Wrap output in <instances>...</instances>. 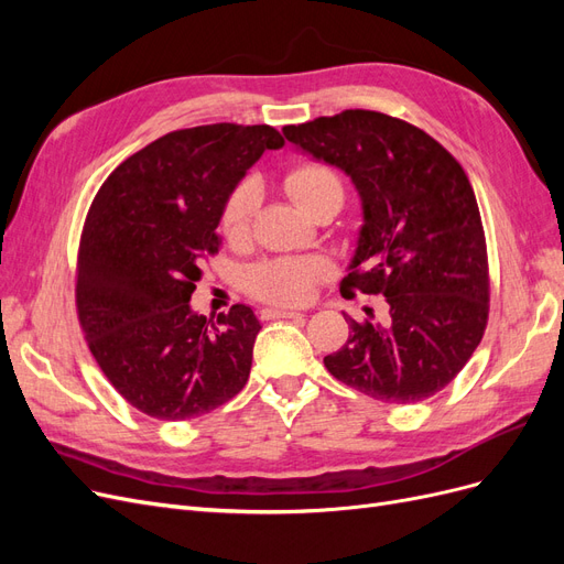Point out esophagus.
I'll use <instances>...</instances> for the list:
<instances>
[{"mask_svg":"<svg viewBox=\"0 0 564 564\" xmlns=\"http://www.w3.org/2000/svg\"><path fill=\"white\" fill-rule=\"evenodd\" d=\"M263 319H284V317H303L301 311H292V308H265L261 311Z\"/></svg>","mask_w":564,"mask_h":564,"instance_id":"34e87169","label":"esophagus"}]
</instances>
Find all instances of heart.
<instances>
[{"label":"heart","mask_w":564,"mask_h":564,"mask_svg":"<svg viewBox=\"0 0 564 564\" xmlns=\"http://www.w3.org/2000/svg\"><path fill=\"white\" fill-rule=\"evenodd\" d=\"M286 191L305 212H313L324 197L340 193V181L327 166L303 164L286 176ZM259 199V185L253 181L235 187L220 214V228L228 240L237 242L249 235ZM329 270L324 259H272L249 268L247 286L251 294L272 303H303L313 296L317 280L327 278Z\"/></svg>","instance_id":"b5f03b06"}]
</instances>
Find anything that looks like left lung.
<instances>
[{
    "label": "left lung",
    "instance_id": "left-lung-1",
    "mask_svg": "<svg viewBox=\"0 0 564 564\" xmlns=\"http://www.w3.org/2000/svg\"><path fill=\"white\" fill-rule=\"evenodd\" d=\"M284 135L352 181L362 226L346 286L386 299L379 319L344 313L352 334L324 367L381 402L435 395L470 360L489 313L485 232L464 169L425 131L373 110L317 117Z\"/></svg>",
    "mask_w": 564,
    "mask_h": 564
}]
</instances>
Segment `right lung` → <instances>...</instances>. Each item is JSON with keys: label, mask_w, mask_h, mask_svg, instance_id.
<instances>
[{"label": "right lung", "mask_w": 564, "mask_h": 564, "mask_svg": "<svg viewBox=\"0 0 564 564\" xmlns=\"http://www.w3.org/2000/svg\"><path fill=\"white\" fill-rule=\"evenodd\" d=\"M282 145L268 124L181 129L100 185L79 245V324L98 367L139 412L197 419L245 388L259 317L237 303L209 322L191 296L202 261L220 249L228 197Z\"/></svg>", "instance_id": "obj_1"}]
</instances>
